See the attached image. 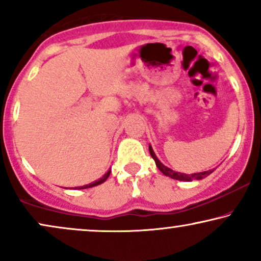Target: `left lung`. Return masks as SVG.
Returning <instances> with one entry per match:
<instances>
[{
  "label": "left lung",
  "instance_id": "1",
  "mask_svg": "<svg viewBox=\"0 0 261 261\" xmlns=\"http://www.w3.org/2000/svg\"><path fill=\"white\" fill-rule=\"evenodd\" d=\"M149 153H151L152 158L154 159L155 162V165L158 169L162 171V172L165 174L166 177H171L172 179H176V180H184V181H191V180H199V179H203V178L209 176L210 173L214 172V170H209V171H204V172H199V173H191V174H187V173H180V172H176V171L169 169V167H166L164 164H162L159 162V159L156 158V155L154 154V152H153V149L151 146H149Z\"/></svg>",
  "mask_w": 261,
  "mask_h": 261
}]
</instances>
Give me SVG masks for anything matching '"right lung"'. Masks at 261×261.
I'll return each mask as SVG.
<instances>
[{
  "mask_svg": "<svg viewBox=\"0 0 261 261\" xmlns=\"http://www.w3.org/2000/svg\"><path fill=\"white\" fill-rule=\"evenodd\" d=\"M109 174H110V170L108 171V172H107L105 176H103L102 178H99L98 180H95V181H92V183H90V184H87V185H84V187H78V189H87V188H92V187H96V185H99V184H102L103 181H106L107 180V178L109 177Z\"/></svg>",
  "mask_w": 261,
  "mask_h": 261,
  "instance_id": "1",
  "label": "right lung"
}]
</instances>
